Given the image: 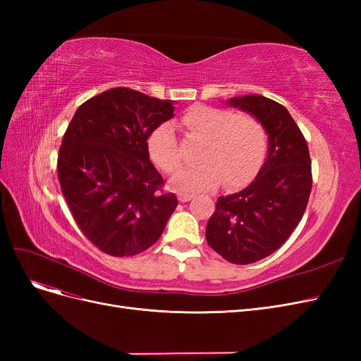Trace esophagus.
I'll use <instances>...</instances> for the list:
<instances>
[{
  "mask_svg": "<svg viewBox=\"0 0 361 361\" xmlns=\"http://www.w3.org/2000/svg\"><path fill=\"white\" fill-rule=\"evenodd\" d=\"M178 197H179V200H180L182 203H185V202H190V200L194 197V195H192V194H187V192H180V194L178 195Z\"/></svg>",
  "mask_w": 361,
  "mask_h": 361,
  "instance_id": "esophagus-1",
  "label": "esophagus"
}]
</instances>
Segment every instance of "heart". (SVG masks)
Masks as SVG:
<instances>
[{
	"mask_svg": "<svg viewBox=\"0 0 361 361\" xmlns=\"http://www.w3.org/2000/svg\"><path fill=\"white\" fill-rule=\"evenodd\" d=\"M182 123L204 140L195 167L183 169L171 178L174 190L207 191L224 180L227 188H241L256 178L267 155V133L253 116L235 114L221 108L195 105L183 114ZM149 155L166 173L182 164V150L170 122L158 125L147 140Z\"/></svg>",
	"mask_w": 361,
	"mask_h": 361,
	"instance_id": "b5f03b06",
	"label": "heart"
}]
</instances>
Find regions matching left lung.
<instances>
[{"label": "left lung", "mask_w": 361, "mask_h": 361, "mask_svg": "<svg viewBox=\"0 0 361 361\" xmlns=\"http://www.w3.org/2000/svg\"><path fill=\"white\" fill-rule=\"evenodd\" d=\"M256 117L268 135V154L243 191L221 195L206 226V241L236 265L274 253L298 226L312 191L307 143L285 106L260 94L226 102Z\"/></svg>", "instance_id": "1"}]
</instances>
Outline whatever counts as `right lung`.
I'll list each match as a JSON object with an SVG mask.
<instances>
[{"instance_id":"obj_1","label":"right lung","mask_w":361,"mask_h":361,"mask_svg":"<svg viewBox=\"0 0 361 361\" xmlns=\"http://www.w3.org/2000/svg\"><path fill=\"white\" fill-rule=\"evenodd\" d=\"M173 111V101L117 87L85 101L71 120L59 152L61 192L81 232L106 255L147 250L176 209L147 147Z\"/></svg>"}]
</instances>
